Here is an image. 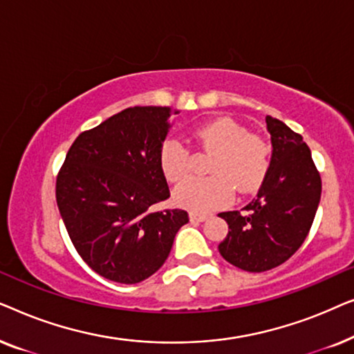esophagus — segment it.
I'll return each instance as SVG.
<instances>
[{
	"instance_id": "esophagus-1",
	"label": "esophagus",
	"mask_w": 354,
	"mask_h": 354,
	"mask_svg": "<svg viewBox=\"0 0 354 354\" xmlns=\"http://www.w3.org/2000/svg\"><path fill=\"white\" fill-rule=\"evenodd\" d=\"M207 214H198V212H190V221L192 222H205L207 219Z\"/></svg>"
}]
</instances>
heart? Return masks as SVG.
I'll return each mask as SVG.
<instances>
[{
  "label": "heart",
  "mask_w": 354,
  "mask_h": 354,
  "mask_svg": "<svg viewBox=\"0 0 354 354\" xmlns=\"http://www.w3.org/2000/svg\"><path fill=\"white\" fill-rule=\"evenodd\" d=\"M193 137L216 154L212 177L190 178L174 192V201L193 212H209L232 200L234 188L253 193L263 185L270 167V147L258 133H250L232 118H216L198 125ZM190 149L178 138H166L159 149V167L169 182H180L190 174Z\"/></svg>",
  "instance_id": "1"
}]
</instances>
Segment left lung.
Returning <instances> with one entry per match:
<instances>
[{"label":"left lung","instance_id":"8db88e82","mask_svg":"<svg viewBox=\"0 0 354 354\" xmlns=\"http://www.w3.org/2000/svg\"><path fill=\"white\" fill-rule=\"evenodd\" d=\"M272 142L269 174L243 212H221L229 234L219 243L225 261L246 272H264L297 253L311 230L322 182L311 149L282 120L266 118Z\"/></svg>","mask_w":354,"mask_h":354}]
</instances>
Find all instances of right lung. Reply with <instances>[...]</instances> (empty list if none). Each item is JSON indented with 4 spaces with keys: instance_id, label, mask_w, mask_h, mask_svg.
<instances>
[{
    "instance_id": "right-lung-1",
    "label": "right lung",
    "mask_w": 354,
    "mask_h": 354,
    "mask_svg": "<svg viewBox=\"0 0 354 354\" xmlns=\"http://www.w3.org/2000/svg\"><path fill=\"white\" fill-rule=\"evenodd\" d=\"M171 109L135 106L85 130L56 178V201L80 258L101 277L138 283L164 264L183 209H156L171 196L159 149Z\"/></svg>"
}]
</instances>
